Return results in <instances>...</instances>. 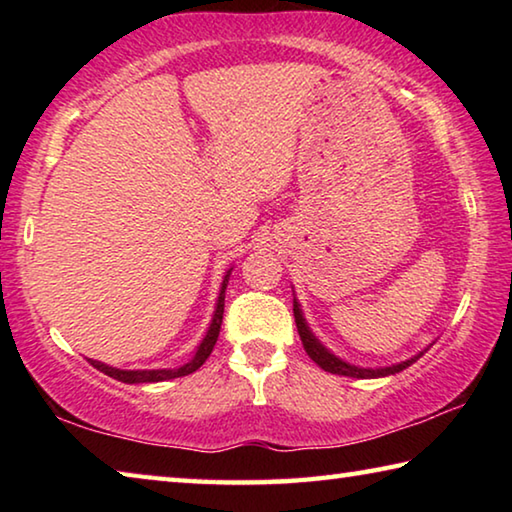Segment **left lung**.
<instances>
[{"mask_svg":"<svg viewBox=\"0 0 512 512\" xmlns=\"http://www.w3.org/2000/svg\"><path fill=\"white\" fill-rule=\"evenodd\" d=\"M293 316H296V327H298V334H300V341H302V348H305V352L309 354L311 361H316L320 368H323L325 372H332V375H345V377H357V379H372V377H386V375H395V372L404 370L406 366H411V363L418 359L413 357L409 361H402L397 363V366H391V368H354L350 366V363H345L341 359H336L334 354H329L323 345H320L314 334L309 332V327L305 323V318H302V311H300V305L296 300H293Z\"/></svg>","mask_w":512,"mask_h":512,"instance_id":"left-lung-1","label":"left lung"}]
</instances>
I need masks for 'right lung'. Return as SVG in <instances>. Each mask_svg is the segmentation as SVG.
I'll list each match as a JSON object with an SVG mask.
<instances>
[{"instance_id": "obj_1", "label": "right lung", "mask_w": 512, "mask_h": 512, "mask_svg": "<svg viewBox=\"0 0 512 512\" xmlns=\"http://www.w3.org/2000/svg\"><path fill=\"white\" fill-rule=\"evenodd\" d=\"M228 277H230V273L225 275V280H223V287H221V293H219V302H216V311H214L212 325H210V329H207L203 343L198 345L194 359L189 361V363H185V366L173 368V370H117V368L106 366V363H101V361H92L90 359V363L97 370L106 372L108 377L124 381V384H153V381H167V379L192 375V372H196L198 368H201L203 363H205V359L210 357L212 350H214V345H216V339H219L221 323H223V300H225V287H228Z\"/></svg>"}]
</instances>
